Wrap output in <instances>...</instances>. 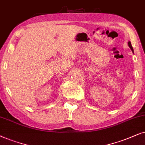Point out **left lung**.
I'll use <instances>...</instances> for the list:
<instances>
[{
    "instance_id": "left-lung-1",
    "label": "left lung",
    "mask_w": 145,
    "mask_h": 145,
    "mask_svg": "<svg viewBox=\"0 0 145 145\" xmlns=\"http://www.w3.org/2000/svg\"><path fill=\"white\" fill-rule=\"evenodd\" d=\"M128 45H129V47L131 48V50H132V52H134V51H133V47H132V45H131V43L130 41L128 42Z\"/></svg>"
}]
</instances>
